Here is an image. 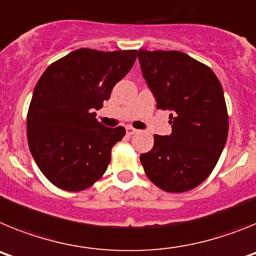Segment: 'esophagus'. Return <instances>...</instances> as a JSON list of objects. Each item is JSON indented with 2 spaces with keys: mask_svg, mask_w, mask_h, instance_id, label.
<instances>
[{
  "mask_svg": "<svg viewBox=\"0 0 256 256\" xmlns=\"http://www.w3.org/2000/svg\"><path fill=\"white\" fill-rule=\"evenodd\" d=\"M126 134H128V136L136 134V133L138 132V130H134V128H132V126H126Z\"/></svg>",
  "mask_w": 256,
  "mask_h": 256,
  "instance_id": "esophagus-1",
  "label": "esophagus"
}]
</instances>
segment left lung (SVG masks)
I'll use <instances>...</instances> for the list:
<instances>
[{
  "label": "left lung",
  "mask_w": 256,
  "mask_h": 256,
  "mask_svg": "<svg viewBox=\"0 0 256 256\" xmlns=\"http://www.w3.org/2000/svg\"><path fill=\"white\" fill-rule=\"evenodd\" d=\"M138 60L156 108L172 112L170 134L154 136L140 156L144 173L164 191H190L209 177L227 141L223 88L209 66L180 51L138 50Z\"/></svg>",
  "instance_id": "1"
}]
</instances>
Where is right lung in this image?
Masks as SVG:
<instances>
[{
	"instance_id": "obj_1",
	"label": "right lung",
	"mask_w": 256,
	"mask_h": 256,
	"mask_svg": "<svg viewBox=\"0 0 256 256\" xmlns=\"http://www.w3.org/2000/svg\"><path fill=\"white\" fill-rule=\"evenodd\" d=\"M136 58V50L79 48L44 70L32 96L26 133L33 159L52 184L76 192L102 177L126 130L102 126L94 110L110 98Z\"/></svg>"
}]
</instances>
